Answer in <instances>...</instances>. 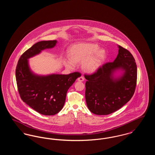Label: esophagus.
Listing matches in <instances>:
<instances>
[{
	"label": "esophagus",
	"mask_w": 155,
	"mask_h": 155,
	"mask_svg": "<svg viewBox=\"0 0 155 155\" xmlns=\"http://www.w3.org/2000/svg\"><path fill=\"white\" fill-rule=\"evenodd\" d=\"M77 81H80V82H82V81H84V77H83L82 76H81V77H80L78 78V79H77Z\"/></svg>",
	"instance_id": "34e87169"
}]
</instances>
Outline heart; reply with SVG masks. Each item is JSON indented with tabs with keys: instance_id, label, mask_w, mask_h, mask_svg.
I'll use <instances>...</instances> for the list:
<instances>
[{
	"instance_id": "b5f03b06",
	"label": "heart",
	"mask_w": 155,
	"mask_h": 155,
	"mask_svg": "<svg viewBox=\"0 0 155 155\" xmlns=\"http://www.w3.org/2000/svg\"><path fill=\"white\" fill-rule=\"evenodd\" d=\"M69 60L65 65L73 68L75 64L81 63L82 70L87 73L97 70L107 59V52L97 45L82 42L71 46L68 51Z\"/></svg>"
}]
</instances>
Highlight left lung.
I'll return each instance as SVG.
<instances>
[{"label": "left lung", "mask_w": 155, "mask_h": 155, "mask_svg": "<svg viewBox=\"0 0 155 155\" xmlns=\"http://www.w3.org/2000/svg\"><path fill=\"white\" fill-rule=\"evenodd\" d=\"M113 62L107 63L96 73L85 75V99L89 110L107 115L122 107L133 97L136 87L137 67L132 54L118 45Z\"/></svg>", "instance_id": "obj_1"}]
</instances>
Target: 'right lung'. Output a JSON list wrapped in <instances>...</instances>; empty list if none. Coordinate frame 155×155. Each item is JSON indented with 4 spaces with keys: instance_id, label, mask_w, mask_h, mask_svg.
<instances>
[{
    "instance_id": "add662e5",
    "label": "right lung",
    "mask_w": 155,
    "mask_h": 155,
    "mask_svg": "<svg viewBox=\"0 0 155 155\" xmlns=\"http://www.w3.org/2000/svg\"><path fill=\"white\" fill-rule=\"evenodd\" d=\"M57 43L56 40L43 41L34 45L21 56L15 70L18 91L23 102L46 116L54 115L62 109L68 89L81 75L78 72L44 75L31 70L28 59L54 48Z\"/></svg>"
}]
</instances>
